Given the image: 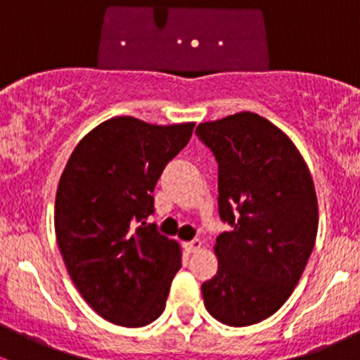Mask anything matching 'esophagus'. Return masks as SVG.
I'll return each mask as SVG.
<instances>
[{
    "label": "esophagus",
    "instance_id": "34e87169",
    "mask_svg": "<svg viewBox=\"0 0 360 360\" xmlns=\"http://www.w3.org/2000/svg\"><path fill=\"white\" fill-rule=\"evenodd\" d=\"M183 248H184V250H186L188 254H191V252H197V250L202 248V242H200V240H191V242H184V244H183Z\"/></svg>",
    "mask_w": 360,
    "mask_h": 360
}]
</instances>
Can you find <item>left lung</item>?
<instances>
[{
    "label": "left lung",
    "mask_w": 360,
    "mask_h": 360,
    "mask_svg": "<svg viewBox=\"0 0 360 360\" xmlns=\"http://www.w3.org/2000/svg\"><path fill=\"white\" fill-rule=\"evenodd\" d=\"M217 162L219 266L202 284L207 311L233 328L257 324L291 296L315 245L319 207L303 157L278 127L250 111L197 127Z\"/></svg>",
    "instance_id": "8db88e82"
}]
</instances>
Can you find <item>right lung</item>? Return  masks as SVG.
<instances>
[{"label":"right lung","mask_w":360,"mask_h":360,"mask_svg":"<svg viewBox=\"0 0 360 360\" xmlns=\"http://www.w3.org/2000/svg\"><path fill=\"white\" fill-rule=\"evenodd\" d=\"M193 127L106 120L79 141L60 176L57 244L83 300L112 324L143 328L165 310L181 248L146 219L157 181Z\"/></svg>","instance_id":"add662e5"}]
</instances>
